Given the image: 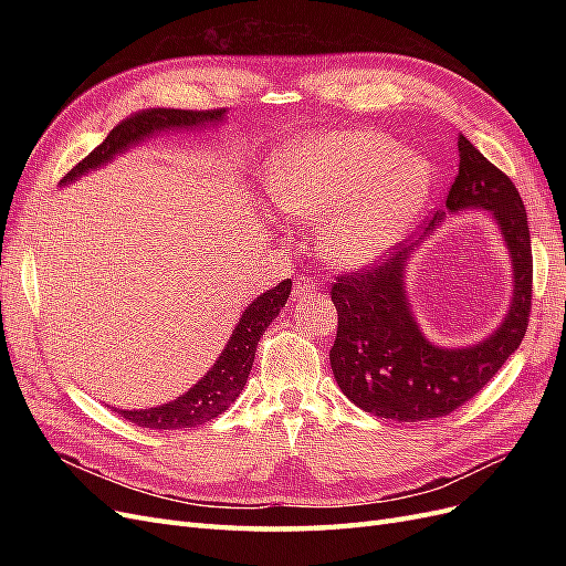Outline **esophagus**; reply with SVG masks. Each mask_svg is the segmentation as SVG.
<instances>
[{
    "label": "esophagus",
    "instance_id": "34e87169",
    "mask_svg": "<svg viewBox=\"0 0 566 566\" xmlns=\"http://www.w3.org/2000/svg\"><path fill=\"white\" fill-rule=\"evenodd\" d=\"M316 293H318V285H316L312 279L300 276V279L295 281V287H293V297H295V300H306V297H312V295H316Z\"/></svg>",
    "mask_w": 566,
    "mask_h": 566
}]
</instances>
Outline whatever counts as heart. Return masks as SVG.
I'll return each mask as SVG.
<instances>
[{"mask_svg": "<svg viewBox=\"0 0 566 566\" xmlns=\"http://www.w3.org/2000/svg\"><path fill=\"white\" fill-rule=\"evenodd\" d=\"M269 196L290 221L323 224L321 250L337 266H366L389 252L422 212L432 167L380 132L297 139L273 156Z\"/></svg>", "mask_w": 566, "mask_h": 566, "instance_id": "heart-1", "label": "heart"}]
</instances>
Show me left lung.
I'll return each instance as SVG.
<instances>
[{"label": "left lung", "mask_w": 566, "mask_h": 566, "mask_svg": "<svg viewBox=\"0 0 566 566\" xmlns=\"http://www.w3.org/2000/svg\"><path fill=\"white\" fill-rule=\"evenodd\" d=\"M458 177L427 227L432 235L443 217L486 210L499 227L512 264L507 314L489 337L468 347H439L427 339L410 310L406 269L420 243L352 276H337L333 304L337 337L331 349L333 375L345 397L387 420L418 422L449 416L470 401L510 354L522 345L531 310V238L526 210L515 184L458 134Z\"/></svg>", "instance_id": "left-lung-1"}]
</instances>
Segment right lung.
<instances>
[{
	"instance_id": "add662e5",
	"label": "right lung",
	"mask_w": 566,
	"mask_h": 566,
	"mask_svg": "<svg viewBox=\"0 0 566 566\" xmlns=\"http://www.w3.org/2000/svg\"><path fill=\"white\" fill-rule=\"evenodd\" d=\"M227 119V108L219 111H177V108H150L142 111L127 119H123L108 136L106 142L96 146L87 158L77 163L71 172H67L61 184H71L80 179L82 175L92 172V169L111 163L123 150H129L132 146L142 144L144 139H153V136L169 129H200L205 125H219ZM290 287L293 281H283L276 287L266 290L252 304L243 316L238 318L235 328L227 342V347L221 349L214 366L202 375V378L175 401L156 406V408H142V410H123L117 408L119 418H125L139 427H148V430H181V427H196L208 422L235 401L238 394L243 391L248 375L252 370L256 342H260L262 333L269 328V323L281 314V310L287 302Z\"/></svg>"
}]
</instances>
